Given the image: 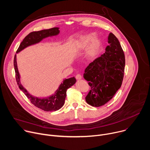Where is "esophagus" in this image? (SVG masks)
<instances>
[{"mask_svg":"<svg viewBox=\"0 0 150 150\" xmlns=\"http://www.w3.org/2000/svg\"><path fill=\"white\" fill-rule=\"evenodd\" d=\"M75 77H76V79H78V80L81 79L82 78V76H81L80 74H78V75H76Z\"/></svg>","mask_w":150,"mask_h":150,"instance_id":"34e87169","label":"esophagus"}]
</instances>
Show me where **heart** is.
Listing matches in <instances>:
<instances>
[{"mask_svg":"<svg viewBox=\"0 0 150 150\" xmlns=\"http://www.w3.org/2000/svg\"><path fill=\"white\" fill-rule=\"evenodd\" d=\"M94 34H90L83 36L78 42V46L80 49H84L86 48L85 51V56L88 59L94 58L100 48L101 42L98 38H93Z\"/></svg>","mask_w":150,"mask_h":150,"instance_id":"heart-1","label":"heart"}]
</instances>
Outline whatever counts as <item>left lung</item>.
Segmentation results:
<instances>
[{
	"label": "left lung",
	"instance_id": "8db88e82",
	"mask_svg": "<svg viewBox=\"0 0 150 150\" xmlns=\"http://www.w3.org/2000/svg\"><path fill=\"white\" fill-rule=\"evenodd\" d=\"M109 45L105 53L90 63L83 74L91 89L85 97L87 103L94 107L104 105L120 88L124 75V52L116 37L108 36Z\"/></svg>",
	"mask_w": 150,
	"mask_h": 150
}]
</instances>
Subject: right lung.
<instances>
[{
  "mask_svg": "<svg viewBox=\"0 0 150 150\" xmlns=\"http://www.w3.org/2000/svg\"><path fill=\"white\" fill-rule=\"evenodd\" d=\"M59 29V28L58 27H54L49 30H43L30 33L21 42L16 51V53L18 54L29 46L39 43L45 38L57 35L60 33ZM13 65L16 75V80L19 89L25 94L27 98L30 99L31 102L35 106L46 112L56 111L62 108V106L65 103V98L67 97V89L72 87L76 81L74 76L63 79V82H61L58 88L53 94L47 97L39 98L30 94L23 87V85L21 84L20 74L17 66L16 54H15L14 57Z\"/></svg>",
  "mask_w": 150,
  "mask_h": 150,
  "instance_id": "1",
  "label": "right lung"
}]
</instances>
